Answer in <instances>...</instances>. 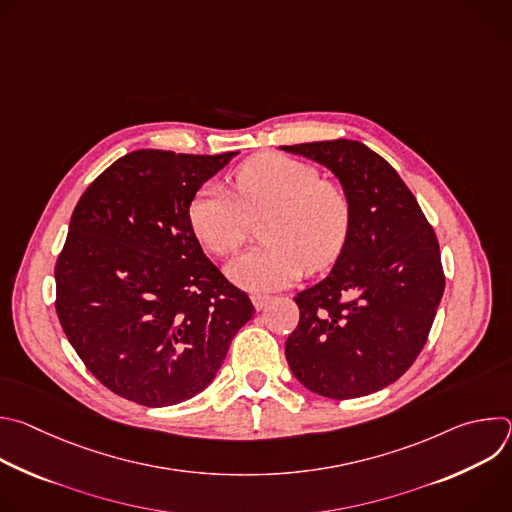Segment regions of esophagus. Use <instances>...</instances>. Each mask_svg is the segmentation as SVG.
<instances>
[{
  "label": "esophagus",
  "instance_id": "34e87169",
  "mask_svg": "<svg viewBox=\"0 0 512 512\" xmlns=\"http://www.w3.org/2000/svg\"><path fill=\"white\" fill-rule=\"evenodd\" d=\"M251 300H253V304H255V308H257V310H263V308L271 302V296H265V294H253V296H251Z\"/></svg>",
  "mask_w": 512,
  "mask_h": 512
}]
</instances>
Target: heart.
Instances as JSON below:
<instances>
[{"mask_svg": "<svg viewBox=\"0 0 512 512\" xmlns=\"http://www.w3.org/2000/svg\"><path fill=\"white\" fill-rule=\"evenodd\" d=\"M235 194L204 184L188 202V225L204 251L235 253L259 225L263 245L229 265L233 281L267 291L294 281L302 269L330 267L346 247L352 202L342 184L296 158L261 154L243 162L233 176Z\"/></svg>", "mask_w": 512, "mask_h": 512, "instance_id": "b5f03b06", "label": "heart"}]
</instances>
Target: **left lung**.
Instances as JSON below:
<instances>
[{
  "instance_id": "obj_1",
  "label": "left lung",
  "mask_w": 512,
  "mask_h": 512,
  "mask_svg": "<svg viewBox=\"0 0 512 512\" xmlns=\"http://www.w3.org/2000/svg\"><path fill=\"white\" fill-rule=\"evenodd\" d=\"M281 150L324 164L352 202L334 269L294 298L300 324L285 342L289 369L330 399L371 395L409 371L427 342L446 287L440 243L399 174L364 143Z\"/></svg>"
}]
</instances>
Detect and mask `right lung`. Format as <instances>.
<instances>
[{
  "label": "right lung",
  "mask_w": 512,
  "mask_h": 512,
  "mask_svg": "<svg viewBox=\"0 0 512 512\" xmlns=\"http://www.w3.org/2000/svg\"><path fill=\"white\" fill-rule=\"evenodd\" d=\"M218 156L137 150L79 198L56 259V314L93 377L145 407L204 391L255 308L208 261L188 202Z\"/></svg>",
  "instance_id": "add662e5"
}]
</instances>
